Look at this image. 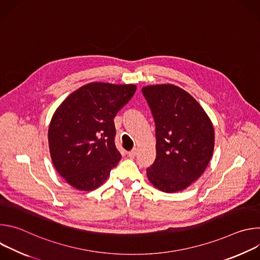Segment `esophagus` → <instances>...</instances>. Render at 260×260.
Returning <instances> with one entry per match:
<instances>
[{
  "label": "esophagus",
  "mask_w": 260,
  "mask_h": 260,
  "mask_svg": "<svg viewBox=\"0 0 260 260\" xmlns=\"http://www.w3.org/2000/svg\"><path fill=\"white\" fill-rule=\"evenodd\" d=\"M127 154H128V156H129V157L134 158V157L136 156V154H137V150H136V149H133V150L128 151V152H127Z\"/></svg>",
  "instance_id": "34e87169"
}]
</instances>
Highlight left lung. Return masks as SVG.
<instances>
[{
    "mask_svg": "<svg viewBox=\"0 0 260 260\" xmlns=\"http://www.w3.org/2000/svg\"><path fill=\"white\" fill-rule=\"evenodd\" d=\"M142 92L151 110L156 137V158L147 169V177L165 192L187 188L212 157V122L197 100L178 86L150 85Z\"/></svg>",
    "mask_w": 260,
    "mask_h": 260,
    "instance_id": "1",
    "label": "left lung"
}]
</instances>
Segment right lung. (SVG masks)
Returning a JSON list of instances; mask_svg holds the SVG:
<instances>
[{"instance_id": "obj_1", "label": "right lung", "mask_w": 260, "mask_h": 260, "mask_svg": "<svg viewBox=\"0 0 260 260\" xmlns=\"http://www.w3.org/2000/svg\"><path fill=\"white\" fill-rule=\"evenodd\" d=\"M136 85L86 84L56 109L48 129L57 173L76 189L90 191L107 180L120 160L114 117L132 99Z\"/></svg>"}]
</instances>
